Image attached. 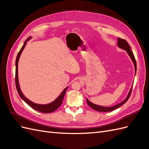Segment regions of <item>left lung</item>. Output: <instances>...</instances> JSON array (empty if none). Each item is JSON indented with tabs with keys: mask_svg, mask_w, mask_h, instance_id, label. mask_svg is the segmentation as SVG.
I'll list each match as a JSON object with an SVG mask.
<instances>
[{
	"mask_svg": "<svg viewBox=\"0 0 149 149\" xmlns=\"http://www.w3.org/2000/svg\"><path fill=\"white\" fill-rule=\"evenodd\" d=\"M118 47L124 49L127 53H128V55H129L130 58H131L132 61L134 63V67H135V73H136V71H137V64H136V59H135V57L134 54L132 53V52L131 51V49H130V47L129 46V45L128 44V43L125 41L124 39H122L120 38H118ZM136 75V74H135ZM132 86L131 88V89H130V91L129 92V94L126 97V98L125 100L121 102L120 103L118 104H116L114 106H112V107H103L101 106H99V105H96L95 104H93L91 102H90L88 99L86 98V101H87V103L88 104L89 107H91L92 109H93L94 110L97 111H100V112H110V111H112L115 109H116L117 108L119 107L120 106H122L123 104H124V103H125L127 101V100H129V98L130 96V94H131L132 92Z\"/></svg>",
	"mask_w": 149,
	"mask_h": 149,
	"instance_id": "1",
	"label": "left lung"
}]
</instances>
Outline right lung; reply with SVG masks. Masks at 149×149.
Here are the masks:
<instances>
[{"label":"right lung","mask_w":149,"mask_h":149,"mask_svg":"<svg viewBox=\"0 0 149 149\" xmlns=\"http://www.w3.org/2000/svg\"><path fill=\"white\" fill-rule=\"evenodd\" d=\"M30 38H31V37H30L29 38H28L25 40L23 47H22V48L20 49V50L19 51V53H18V55L17 56L16 61H15V85H16V88H17V92H18V93H19L20 97L31 108H33V109H35L36 111L43 112V113H49V112H52L53 111H55V110H56L61 105L63 100L64 96L66 94V91L68 87H66L63 90V92L61 93L60 95L58 96L55 101L49 104H36V103L31 102V101L28 100V99L26 97H25L23 93H22L21 91L19 83V79H18V62H19V58H20L21 53H22V51H23L24 47L26 45V42L29 41Z\"/></svg>","instance_id":"obj_1"}]
</instances>
